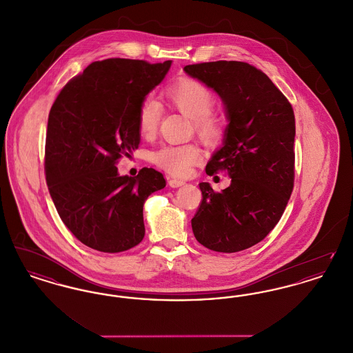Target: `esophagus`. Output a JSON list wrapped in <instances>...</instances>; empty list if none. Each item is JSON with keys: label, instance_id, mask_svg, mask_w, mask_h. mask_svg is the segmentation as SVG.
Returning <instances> with one entry per match:
<instances>
[{"label": "esophagus", "instance_id": "34e87169", "mask_svg": "<svg viewBox=\"0 0 353 353\" xmlns=\"http://www.w3.org/2000/svg\"><path fill=\"white\" fill-rule=\"evenodd\" d=\"M168 184L170 188H179V186H183L185 183L177 179H169Z\"/></svg>", "mask_w": 353, "mask_h": 353}]
</instances>
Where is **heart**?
<instances>
[{
	"mask_svg": "<svg viewBox=\"0 0 353 353\" xmlns=\"http://www.w3.org/2000/svg\"><path fill=\"white\" fill-rule=\"evenodd\" d=\"M165 95L174 108L194 121L196 131L202 139L214 140L219 137V119L212 114L214 97L206 85L197 81L184 79L168 87ZM161 117V103L151 95L145 97L137 110L139 132L145 137L152 136L156 132ZM200 159L201 152L194 144H164L153 152L154 164L177 177L189 176Z\"/></svg>",
	"mask_w": 353,
	"mask_h": 353,
	"instance_id": "obj_1",
	"label": "heart"
}]
</instances>
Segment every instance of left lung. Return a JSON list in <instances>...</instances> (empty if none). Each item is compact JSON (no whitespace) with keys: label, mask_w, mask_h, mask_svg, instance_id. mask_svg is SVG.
Listing matches in <instances>:
<instances>
[{"label":"left lung","mask_w":353,"mask_h":353,"mask_svg":"<svg viewBox=\"0 0 353 353\" xmlns=\"http://www.w3.org/2000/svg\"><path fill=\"white\" fill-rule=\"evenodd\" d=\"M184 71L219 94L229 119L223 147L205 170L209 176L228 170L232 184L214 192L200 183L193 234L213 252L249 249L279 222L294 189L292 105L265 72L246 62H205Z\"/></svg>","instance_id":"8db88e82"}]
</instances>
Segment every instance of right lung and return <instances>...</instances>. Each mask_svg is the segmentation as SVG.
I'll use <instances>...</instances> for the list:
<instances>
[{
    "label": "right lung",
    "instance_id": "add662e5",
    "mask_svg": "<svg viewBox=\"0 0 353 353\" xmlns=\"http://www.w3.org/2000/svg\"><path fill=\"white\" fill-rule=\"evenodd\" d=\"M170 65L123 58L92 62L51 107L46 183L68 230L94 250L120 252L139 245L145 234L144 202L165 186L156 169L128 177L119 176L117 164L137 150L139 105Z\"/></svg>",
    "mask_w": 353,
    "mask_h": 353
}]
</instances>
